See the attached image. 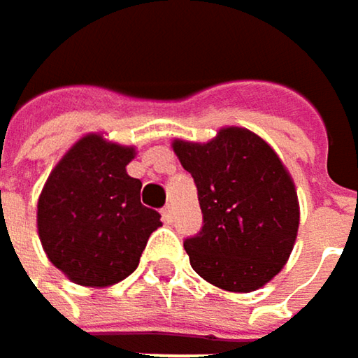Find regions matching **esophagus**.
I'll use <instances>...</instances> for the list:
<instances>
[{"instance_id":"obj_1","label":"esophagus","mask_w":358,"mask_h":358,"mask_svg":"<svg viewBox=\"0 0 358 358\" xmlns=\"http://www.w3.org/2000/svg\"><path fill=\"white\" fill-rule=\"evenodd\" d=\"M162 215H164V222L170 224V222L174 220V207H172V205H166V207L162 209Z\"/></svg>"}]
</instances>
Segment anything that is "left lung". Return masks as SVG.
Returning <instances> with one entry per match:
<instances>
[{"instance_id":"obj_1","label":"left lung","mask_w":358,"mask_h":358,"mask_svg":"<svg viewBox=\"0 0 358 358\" xmlns=\"http://www.w3.org/2000/svg\"><path fill=\"white\" fill-rule=\"evenodd\" d=\"M194 178L203 228L184 241L192 269L230 292H252L286 265L299 232V196L275 151L228 126L209 143H172Z\"/></svg>"}]
</instances>
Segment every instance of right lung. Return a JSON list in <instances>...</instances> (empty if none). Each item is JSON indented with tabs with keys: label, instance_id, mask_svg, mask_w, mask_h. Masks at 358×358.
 Here are the masks:
<instances>
[{
	"label": "right lung",
	"instance_id": "add662e5",
	"mask_svg": "<svg viewBox=\"0 0 358 358\" xmlns=\"http://www.w3.org/2000/svg\"><path fill=\"white\" fill-rule=\"evenodd\" d=\"M132 159L134 147L87 134L57 162L41 190V245L74 284L106 288L128 278L162 226V215L141 203V180L126 172Z\"/></svg>",
	"mask_w": 358,
	"mask_h": 358
}]
</instances>
